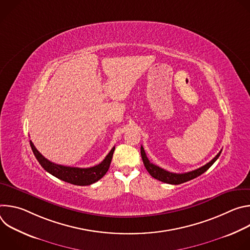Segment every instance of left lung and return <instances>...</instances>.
<instances>
[{
  "mask_svg": "<svg viewBox=\"0 0 250 250\" xmlns=\"http://www.w3.org/2000/svg\"><path fill=\"white\" fill-rule=\"evenodd\" d=\"M140 153H141V158H142V161H144V164L146 168V170L148 171V173L153 177L155 178V179L161 181V182H164V183H167V184H172V185H179V184H182L184 182H187V181H190L192 179H194V178L202 175L204 172H206L213 163L216 162V160L219 158V156L221 155L222 153V150L216 155V157H213L208 163H207L206 165L196 169V170H193V171H190V172H187V173H172V172H169V171H166L164 169H162L161 167L157 166V165H154L153 163H151L146 154V151L144 149V147H140Z\"/></svg>",
  "mask_w": 250,
  "mask_h": 250,
  "instance_id": "left-lung-1",
  "label": "left lung"
}]
</instances>
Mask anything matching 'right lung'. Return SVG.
Returning a JSON list of instances; mask_svg holds the SVG:
<instances>
[{"mask_svg": "<svg viewBox=\"0 0 250 250\" xmlns=\"http://www.w3.org/2000/svg\"><path fill=\"white\" fill-rule=\"evenodd\" d=\"M30 147L32 152L38 159L40 164L44 168L45 171L53 175L58 179L65 181L67 183L77 185V186H88L97 181H99L101 178L109 170L111 161L113 158V154L115 151V146L109 152V154L105 156V158L98 165L89 167V168H79V167H70L55 164L49 160H47L42 153L35 148L32 141L29 140Z\"/></svg>", "mask_w": 250, "mask_h": 250, "instance_id": "add662e5", "label": "right lung"}]
</instances>
